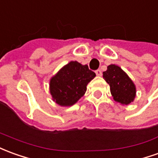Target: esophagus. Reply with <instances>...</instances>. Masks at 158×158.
Wrapping results in <instances>:
<instances>
[{
    "label": "esophagus",
    "mask_w": 158,
    "mask_h": 158,
    "mask_svg": "<svg viewBox=\"0 0 158 158\" xmlns=\"http://www.w3.org/2000/svg\"><path fill=\"white\" fill-rule=\"evenodd\" d=\"M95 73H96V75L98 76V77H101V76H102V71H101L100 69H98V70L95 72Z\"/></svg>",
    "instance_id": "1"
}]
</instances>
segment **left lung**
Segmentation results:
<instances>
[{
  "instance_id": "left-lung-1",
  "label": "left lung",
  "mask_w": 158,
  "mask_h": 158,
  "mask_svg": "<svg viewBox=\"0 0 158 158\" xmlns=\"http://www.w3.org/2000/svg\"><path fill=\"white\" fill-rule=\"evenodd\" d=\"M102 77L110 87V92L115 102L128 105L136 97V86L127 73L119 66L111 64L102 73Z\"/></svg>"
}]
</instances>
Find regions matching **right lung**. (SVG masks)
Here are the masks:
<instances>
[{
  "label": "right lung",
  "mask_w": 158,
  "mask_h": 158,
  "mask_svg": "<svg viewBox=\"0 0 158 158\" xmlns=\"http://www.w3.org/2000/svg\"><path fill=\"white\" fill-rule=\"evenodd\" d=\"M94 72L76 60L63 66L49 80V92L54 102L62 107L75 104L85 95Z\"/></svg>",
  "instance_id": "right-lung-1"
}]
</instances>
